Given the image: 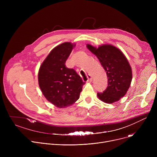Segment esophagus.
Here are the masks:
<instances>
[{"instance_id":"1","label":"esophagus","mask_w":157,"mask_h":157,"mask_svg":"<svg viewBox=\"0 0 157 157\" xmlns=\"http://www.w3.org/2000/svg\"><path fill=\"white\" fill-rule=\"evenodd\" d=\"M87 82H91L93 81V78H92V76L91 75H88L87 76Z\"/></svg>"}]
</instances>
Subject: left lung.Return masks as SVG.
I'll return each mask as SVG.
<instances>
[{"mask_svg": "<svg viewBox=\"0 0 157 157\" xmlns=\"http://www.w3.org/2000/svg\"><path fill=\"white\" fill-rule=\"evenodd\" d=\"M87 48L97 56L106 71L108 86L98 98L102 102L113 104L118 101L127 93L132 79V68L123 52L110 44H104L98 48L87 44Z\"/></svg>", "mask_w": 157, "mask_h": 157, "instance_id": "obj_1", "label": "left lung"}]
</instances>
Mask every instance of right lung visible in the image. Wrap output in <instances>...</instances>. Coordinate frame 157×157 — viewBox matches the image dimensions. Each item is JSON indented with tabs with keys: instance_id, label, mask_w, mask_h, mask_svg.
Segmentation results:
<instances>
[{
	"instance_id": "add662e5",
	"label": "right lung",
	"mask_w": 157,
	"mask_h": 157,
	"mask_svg": "<svg viewBox=\"0 0 157 157\" xmlns=\"http://www.w3.org/2000/svg\"><path fill=\"white\" fill-rule=\"evenodd\" d=\"M75 46V43L64 42L55 47L38 71V84L43 96L58 108H65L75 103L85 83L73 69L65 66Z\"/></svg>"
}]
</instances>
